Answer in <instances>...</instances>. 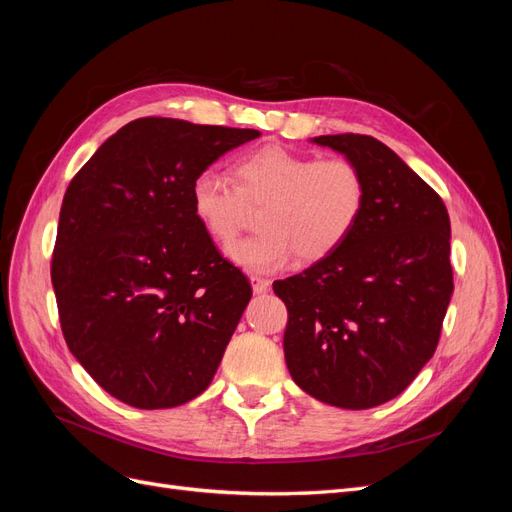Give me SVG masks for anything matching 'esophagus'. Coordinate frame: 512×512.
Returning a JSON list of instances; mask_svg holds the SVG:
<instances>
[{"instance_id":"obj_1","label":"esophagus","mask_w":512,"mask_h":512,"mask_svg":"<svg viewBox=\"0 0 512 512\" xmlns=\"http://www.w3.org/2000/svg\"><path fill=\"white\" fill-rule=\"evenodd\" d=\"M250 282H252V288H254V292H256V294L267 292V290H269V286H271V282H269V280H265V277H258V275H252V277H250Z\"/></svg>"}]
</instances>
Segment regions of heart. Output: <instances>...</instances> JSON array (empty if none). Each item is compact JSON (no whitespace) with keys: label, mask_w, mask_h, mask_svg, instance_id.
Returning a JSON list of instances; mask_svg holds the SVG:
<instances>
[{"label":"heart","mask_w":512,"mask_h":512,"mask_svg":"<svg viewBox=\"0 0 512 512\" xmlns=\"http://www.w3.org/2000/svg\"><path fill=\"white\" fill-rule=\"evenodd\" d=\"M230 185L213 170L192 181L196 222L222 247L239 237L250 209H260L256 237L228 247L235 265L271 273L297 254L318 262L335 254L359 226L367 205V179L344 156L314 158L284 145H265L232 164Z\"/></svg>","instance_id":"1"}]
</instances>
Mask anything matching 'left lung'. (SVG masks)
<instances>
[{
  "mask_svg": "<svg viewBox=\"0 0 512 512\" xmlns=\"http://www.w3.org/2000/svg\"><path fill=\"white\" fill-rule=\"evenodd\" d=\"M314 143L359 164L367 205L335 254L273 282L288 309L284 356L305 393L365 410L397 397L436 352L453 294L451 220L438 192L374 136Z\"/></svg>",
  "mask_w": 512,
  "mask_h": 512,
  "instance_id": "left-lung-1",
  "label": "left lung"
}]
</instances>
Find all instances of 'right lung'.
I'll use <instances>...</instances> for the list:
<instances>
[{
	"label": "right lung",
	"mask_w": 512,
	"mask_h": 512,
	"mask_svg": "<svg viewBox=\"0 0 512 512\" xmlns=\"http://www.w3.org/2000/svg\"><path fill=\"white\" fill-rule=\"evenodd\" d=\"M258 136L141 117L72 177L51 260L61 333L123 404L181 406L218 371L252 286L196 222L190 188L226 151Z\"/></svg>",
	"instance_id": "add662e5"
}]
</instances>
